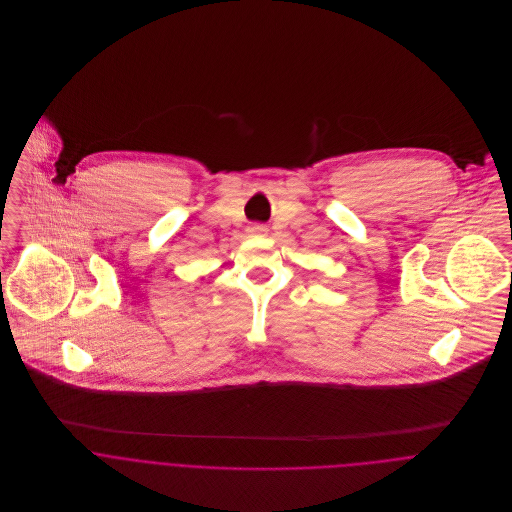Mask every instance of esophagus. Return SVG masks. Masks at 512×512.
I'll return each instance as SVG.
<instances>
[{"mask_svg": "<svg viewBox=\"0 0 512 512\" xmlns=\"http://www.w3.org/2000/svg\"><path fill=\"white\" fill-rule=\"evenodd\" d=\"M248 232H250L252 236H266L268 228H266L264 224H252V226H248Z\"/></svg>", "mask_w": 512, "mask_h": 512, "instance_id": "1", "label": "esophagus"}]
</instances>
